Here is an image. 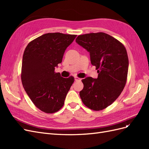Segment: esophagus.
<instances>
[{
  "mask_svg": "<svg viewBox=\"0 0 149 149\" xmlns=\"http://www.w3.org/2000/svg\"><path fill=\"white\" fill-rule=\"evenodd\" d=\"M74 79L76 81H81V78L77 77V76H74Z\"/></svg>",
  "mask_w": 149,
  "mask_h": 149,
  "instance_id": "1",
  "label": "esophagus"
}]
</instances>
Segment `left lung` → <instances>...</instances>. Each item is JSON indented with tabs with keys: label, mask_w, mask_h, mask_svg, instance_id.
<instances>
[{
	"label": "left lung",
	"mask_w": 149,
	"mask_h": 149,
	"mask_svg": "<svg viewBox=\"0 0 149 149\" xmlns=\"http://www.w3.org/2000/svg\"><path fill=\"white\" fill-rule=\"evenodd\" d=\"M76 42L89 52L98 73L97 79L81 80L84 87L80 97L89 109L102 110L116 100L125 87L129 67L127 50L119 40L103 32L79 35Z\"/></svg>",
	"instance_id": "obj_1"
}]
</instances>
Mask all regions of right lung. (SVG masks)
Wrapping results in <instances>:
<instances>
[{
  "label": "right lung",
  "mask_w": 149,
  "mask_h": 149,
  "mask_svg": "<svg viewBox=\"0 0 149 149\" xmlns=\"http://www.w3.org/2000/svg\"><path fill=\"white\" fill-rule=\"evenodd\" d=\"M76 35L48 33L33 40L26 47L22 59L21 80L34 105L47 114L63 106L74 78H64L55 71L66 48Z\"/></svg>",
  "instance_id": "add662e5"
}]
</instances>
